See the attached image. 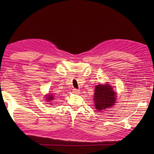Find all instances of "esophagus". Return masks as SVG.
<instances>
[{
    "mask_svg": "<svg viewBox=\"0 0 154 154\" xmlns=\"http://www.w3.org/2000/svg\"><path fill=\"white\" fill-rule=\"evenodd\" d=\"M72 92H73V93H79L80 91H79L78 89H76V88H73Z\"/></svg>",
    "mask_w": 154,
    "mask_h": 154,
    "instance_id": "obj_1",
    "label": "esophagus"
}]
</instances>
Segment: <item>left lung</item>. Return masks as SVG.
Masks as SVG:
<instances>
[{
    "mask_svg": "<svg viewBox=\"0 0 154 154\" xmlns=\"http://www.w3.org/2000/svg\"><path fill=\"white\" fill-rule=\"evenodd\" d=\"M94 92L95 108L97 111L110 108L115 104L117 95L110 84L97 85L95 87Z\"/></svg>",
    "mask_w": 154,
    "mask_h": 154,
    "instance_id": "1",
    "label": "left lung"
}]
</instances>
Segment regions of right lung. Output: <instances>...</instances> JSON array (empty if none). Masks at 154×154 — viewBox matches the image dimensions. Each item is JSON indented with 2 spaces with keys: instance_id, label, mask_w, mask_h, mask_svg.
<instances>
[{
  "instance_id": "add662e5",
  "label": "right lung",
  "mask_w": 154,
  "mask_h": 154,
  "mask_svg": "<svg viewBox=\"0 0 154 154\" xmlns=\"http://www.w3.org/2000/svg\"><path fill=\"white\" fill-rule=\"evenodd\" d=\"M54 96L53 95V94H51V93H49V94L45 95V98L46 99V101H47L48 102H49V103H51V101L54 100ZM49 104H52V103H49Z\"/></svg>"
}]
</instances>
